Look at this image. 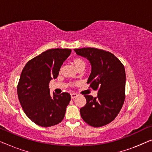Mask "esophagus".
Masks as SVG:
<instances>
[{
  "instance_id": "esophagus-1",
  "label": "esophagus",
  "mask_w": 152,
  "mask_h": 152,
  "mask_svg": "<svg viewBox=\"0 0 152 152\" xmlns=\"http://www.w3.org/2000/svg\"><path fill=\"white\" fill-rule=\"evenodd\" d=\"M70 96H71L72 99H73V98H75V97H77L78 94H77V93H70Z\"/></svg>"
}]
</instances>
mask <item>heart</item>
<instances>
[{"label":"heart","mask_w":152,"mask_h":152,"mask_svg":"<svg viewBox=\"0 0 152 152\" xmlns=\"http://www.w3.org/2000/svg\"><path fill=\"white\" fill-rule=\"evenodd\" d=\"M74 64L75 65V66L77 67V66L80 65V64H84V62L82 61V59H75L74 60Z\"/></svg>","instance_id":"1"}]
</instances>
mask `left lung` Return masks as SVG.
Segmentation results:
<instances>
[{
    "mask_svg": "<svg viewBox=\"0 0 152 152\" xmlns=\"http://www.w3.org/2000/svg\"><path fill=\"white\" fill-rule=\"evenodd\" d=\"M91 62L92 70L87 84L97 90V96L84 95L86 104L80 109L85 122L94 127L111 122L120 113L125 99L126 74L122 62L113 54L95 48L74 49Z\"/></svg>",
    "mask_w": 152,
    "mask_h": 152,
    "instance_id": "1",
    "label": "left lung"
}]
</instances>
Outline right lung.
I'll use <instances>...</instances> for the list:
<instances>
[{
    "label": "right lung",
    "instance_id": "add662e5",
    "mask_svg": "<svg viewBox=\"0 0 152 152\" xmlns=\"http://www.w3.org/2000/svg\"><path fill=\"white\" fill-rule=\"evenodd\" d=\"M70 49L53 48L30 59L24 66L17 86L20 104L26 115L43 127L54 126L63 120L71 97L67 92L50 93L49 82L56 79Z\"/></svg>",
    "mask_w": 152,
    "mask_h": 152
}]
</instances>
